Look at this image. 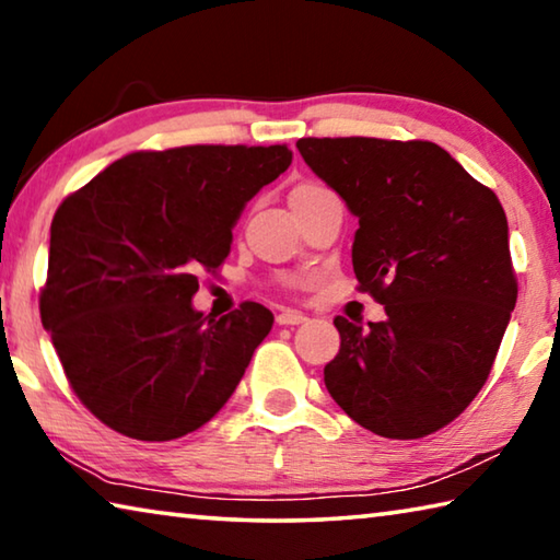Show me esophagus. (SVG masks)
<instances>
[{
	"label": "esophagus",
	"mask_w": 560,
	"mask_h": 560,
	"mask_svg": "<svg viewBox=\"0 0 560 560\" xmlns=\"http://www.w3.org/2000/svg\"><path fill=\"white\" fill-rule=\"evenodd\" d=\"M306 320V316L299 314V311H281V314L277 316V324L279 326H299Z\"/></svg>",
	"instance_id": "esophagus-1"
}]
</instances>
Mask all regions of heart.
Segmentation results:
<instances>
[{"mask_svg":"<svg viewBox=\"0 0 560 560\" xmlns=\"http://www.w3.org/2000/svg\"><path fill=\"white\" fill-rule=\"evenodd\" d=\"M311 187H318V185H301V187H296V189H311ZM296 189H293V192H296Z\"/></svg>","mask_w":560,"mask_h":560,"instance_id":"b5f03b06","label":"heart"}]
</instances>
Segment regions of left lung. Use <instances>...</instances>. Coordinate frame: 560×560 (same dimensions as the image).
I'll return each mask as SVG.
<instances>
[{
    "label": "left lung",
    "instance_id": "obj_1",
    "mask_svg": "<svg viewBox=\"0 0 560 560\" xmlns=\"http://www.w3.org/2000/svg\"><path fill=\"white\" fill-rule=\"evenodd\" d=\"M296 148L358 217V287L385 306L377 324L334 320L328 393L383 438L438 432L487 383L516 306L504 207L428 140L301 138Z\"/></svg>",
    "mask_w": 560,
    "mask_h": 560
}]
</instances>
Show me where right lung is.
<instances>
[{"instance_id":"right-lung-1","label":"right lung","mask_w":560,"mask_h":560,"mask_svg":"<svg viewBox=\"0 0 560 560\" xmlns=\"http://www.w3.org/2000/svg\"><path fill=\"white\" fill-rule=\"evenodd\" d=\"M291 158L287 145L130 153L56 210L42 324L73 393L110 430L177 440L230 400L273 316L254 301L205 316L197 273L226 259L246 202Z\"/></svg>"}]
</instances>
